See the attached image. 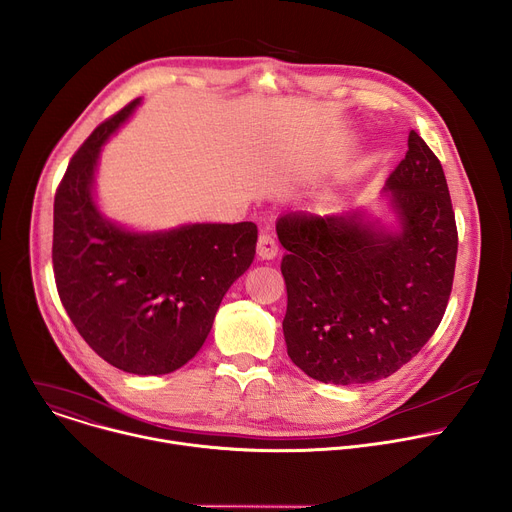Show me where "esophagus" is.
<instances>
[{
	"label": "esophagus",
	"mask_w": 512,
	"mask_h": 512,
	"mask_svg": "<svg viewBox=\"0 0 512 512\" xmlns=\"http://www.w3.org/2000/svg\"><path fill=\"white\" fill-rule=\"evenodd\" d=\"M256 252L262 260H272L276 254H278V244L274 240V236L270 232H260L258 236V246H256Z\"/></svg>",
	"instance_id": "esophagus-1"
}]
</instances>
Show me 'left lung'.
I'll list each match as a JSON object with an SVG mask.
<instances>
[{
    "label": "left lung",
    "mask_w": 512,
    "mask_h": 512,
    "mask_svg": "<svg viewBox=\"0 0 512 512\" xmlns=\"http://www.w3.org/2000/svg\"><path fill=\"white\" fill-rule=\"evenodd\" d=\"M387 189L401 216L395 236L355 214L290 212L276 222L286 248V351L323 383L389 377L420 353L446 313L458 230L442 163L416 131Z\"/></svg>",
    "instance_id": "8db88e82"
}]
</instances>
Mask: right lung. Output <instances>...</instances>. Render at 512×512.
<instances>
[{
	"label": "right lung",
	"mask_w": 512,
	"mask_h": 512,
	"mask_svg": "<svg viewBox=\"0 0 512 512\" xmlns=\"http://www.w3.org/2000/svg\"><path fill=\"white\" fill-rule=\"evenodd\" d=\"M137 105L100 123L72 155L54 195L52 264L88 347L127 373L163 375L201 349L224 294L256 256L258 228L193 224L141 236L98 214L90 185L100 145Z\"/></svg>",
	"instance_id": "obj_1"
}]
</instances>
